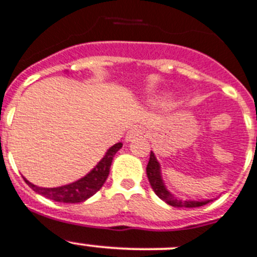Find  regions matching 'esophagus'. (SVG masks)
Segmentation results:
<instances>
[{"instance_id": "1", "label": "esophagus", "mask_w": 257, "mask_h": 257, "mask_svg": "<svg viewBox=\"0 0 257 257\" xmlns=\"http://www.w3.org/2000/svg\"><path fill=\"white\" fill-rule=\"evenodd\" d=\"M143 134H144V128L141 126H139V124H135V126L130 127V130H127L124 140H126V143H128V141H133L134 139L140 138Z\"/></svg>"}]
</instances>
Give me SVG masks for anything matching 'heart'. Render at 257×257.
<instances>
[{"label":"heart","mask_w":257,"mask_h":257,"mask_svg":"<svg viewBox=\"0 0 257 257\" xmlns=\"http://www.w3.org/2000/svg\"><path fill=\"white\" fill-rule=\"evenodd\" d=\"M155 103H158V104H161V103H163V100H158V102H155Z\"/></svg>","instance_id":"1"}]
</instances>
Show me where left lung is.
<instances>
[{
  "instance_id": "obj_1",
  "label": "left lung",
  "mask_w": 257,
  "mask_h": 257,
  "mask_svg": "<svg viewBox=\"0 0 257 257\" xmlns=\"http://www.w3.org/2000/svg\"><path fill=\"white\" fill-rule=\"evenodd\" d=\"M147 175L153 191L157 194L159 199L166 201L168 205L175 206V208H199V206L205 205V204L211 201V200H199V201H196V200H182L171 194L168 191V188L166 187V185H164V181L162 178L161 164L157 161V158H155L153 152H150L149 163L147 166Z\"/></svg>"
}]
</instances>
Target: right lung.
Wrapping results in <instances>:
<instances>
[{
    "instance_id": "obj_1",
    "label": "right lung",
    "mask_w": 257,
    "mask_h": 257,
    "mask_svg": "<svg viewBox=\"0 0 257 257\" xmlns=\"http://www.w3.org/2000/svg\"><path fill=\"white\" fill-rule=\"evenodd\" d=\"M122 148V143H117L113 147H110L104 154V157L99 161L88 175H85L80 180L75 182L69 183V185L60 186V187H38L33 185L32 182L24 178L25 182L28 183L30 188H33L37 194L43 195L44 197L51 200H55L58 202H69V204H75V202H82L88 200L89 197L93 196L95 192H98L104 185L108 175H109V168L112 164L113 157Z\"/></svg>"
}]
</instances>
